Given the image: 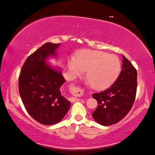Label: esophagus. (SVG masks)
Instances as JSON below:
<instances>
[{"instance_id": "obj_1", "label": "esophagus", "mask_w": 155, "mask_h": 155, "mask_svg": "<svg viewBox=\"0 0 155 155\" xmlns=\"http://www.w3.org/2000/svg\"><path fill=\"white\" fill-rule=\"evenodd\" d=\"M78 100H79V99L76 98V97H72V98L71 99V102H74V101H78Z\"/></svg>"}]
</instances>
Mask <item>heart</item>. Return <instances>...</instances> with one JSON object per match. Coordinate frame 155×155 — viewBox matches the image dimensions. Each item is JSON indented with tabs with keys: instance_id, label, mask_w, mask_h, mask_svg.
<instances>
[{
	"instance_id": "1",
	"label": "heart",
	"mask_w": 155,
	"mask_h": 155,
	"mask_svg": "<svg viewBox=\"0 0 155 155\" xmlns=\"http://www.w3.org/2000/svg\"><path fill=\"white\" fill-rule=\"evenodd\" d=\"M68 68L72 76L84 74L95 89H104L114 84L120 73L121 63L114 54L97 50H85L77 59L69 61Z\"/></svg>"
}]
</instances>
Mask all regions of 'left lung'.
Returning a JSON list of instances; mask_svg holds the SVG:
<instances>
[{"instance_id":"1","label":"left lung","mask_w":155,"mask_h":155,"mask_svg":"<svg viewBox=\"0 0 155 155\" xmlns=\"http://www.w3.org/2000/svg\"><path fill=\"white\" fill-rule=\"evenodd\" d=\"M121 72L114 84L104 91L94 93L98 106L92 113L97 123L114 124L126 116L134 102L137 88V72L130 61L122 55Z\"/></svg>"}]
</instances>
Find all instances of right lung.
Here are the masks:
<instances>
[{
  "label": "right lung",
  "instance_id": "1",
  "mask_svg": "<svg viewBox=\"0 0 155 155\" xmlns=\"http://www.w3.org/2000/svg\"><path fill=\"white\" fill-rule=\"evenodd\" d=\"M59 46L47 42L29 55L18 78L19 94L27 112L45 125L59 122L71 105L61 91L65 82L61 70L47 62L48 58L57 56Z\"/></svg>",
  "mask_w": 155,
  "mask_h": 155
}]
</instances>
